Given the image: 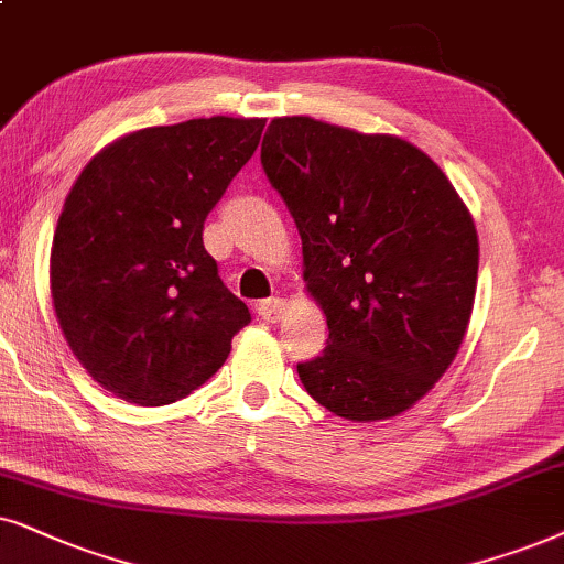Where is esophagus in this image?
Wrapping results in <instances>:
<instances>
[{
	"mask_svg": "<svg viewBox=\"0 0 564 564\" xmlns=\"http://www.w3.org/2000/svg\"><path fill=\"white\" fill-rule=\"evenodd\" d=\"M258 315L265 319V323H278V319H283V315H286V302H283L281 296L265 299V302L258 304Z\"/></svg>",
	"mask_w": 564,
	"mask_h": 564,
	"instance_id": "1",
	"label": "esophagus"
}]
</instances>
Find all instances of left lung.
<instances>
[{
	"mask_svg": "<svg viewBox=\"0 0 564 564\" xmlns=\"http://www.w3.org/2000/svg\"><path fill=\"white\" fill-rule=\"evenodd\" d=\"M302 237L325 312L304 390L348 422L409 411L447 372L471 319L479 239L442 169L395 134L278 117L260 151Z\"/></svg>",
	"mask_w": 564,
	"mask_h": 564,
	"instance_id": "8db88e82",
	"label": "left lung"
}]
</instances>
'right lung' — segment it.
I'll return each mask as SVG.
<instances>
[{"mask_svg":"<svg viewBox=\"0 0 564 564\" xmlns=\"http://www.w3.org/2000/svg\"><path fill=\"white\" fill-rule=\"evenodd\" d=\"M265 119L145 127L88 161L52 241L54 312L77 361L122 401L166 405L224 367L247 304L203 224L258 151Z\"/></svg>","mask_w":564,"mask_h":564,"instance_id":"obj_1","label":"right lung"}]
</instances>
